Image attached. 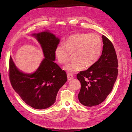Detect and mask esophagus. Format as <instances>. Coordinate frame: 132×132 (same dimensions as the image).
Returning a JSON list of instances; mask_svg holds the SVG:
<instances>
[{
  "instance_id": "34e87169",
  "label": "esophagus",
  "mask_w": 132,
  "mask_h": 132,
  "mask_svg": "<svg viewBox=\"0 0 132 132\" xmlns=\"http://www.w3.org/2000/svg\"><path fill=\"white\" fill-rule=\"evenodd\" d=\"M67 78H68V80H70L73 79L74 78V77L72 74L68 73L67 74Z\"/></svg>"
}]
</instances>
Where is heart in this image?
<instances>
[{
  "label": "heart",
  "mask_w": 132,
  "mask_h": 132,
  "mask_svg": "<svg viewBox=\"0 0 132 132\" xmlns=\"http://www.w3.org/2000/svg\"><path fill=\"white\" fill-rule=\"evenodd\" d=\"M102 41L98 35L90 34H77L70 36L64 42L57 46L55 55L58 62L65 64L74 53V61L64 67L70 73L84 69L96 63L101 57Z\"/></svg>",
  "instance_id": "heart-1"
}]
</instances>
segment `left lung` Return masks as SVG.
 <instances>
[{
    "label": "left lung",
    "mask_w": 132,
    "mask_h": 132,
    "mask_svg": "<svg viewBox=\"0 0 132 132\" xmlns=\"http://www.w3.org/2000/svg\"><path fill=\"white\" fill-rule=\"evenodd\" d=\"M103 50L96 63L77 75L81 83L79 100L87 107L97 106L105 100L113 89L118 75V59L112 43L102 36Z\"/></svg>",
    "instance_id": "1"
}]
</instances>
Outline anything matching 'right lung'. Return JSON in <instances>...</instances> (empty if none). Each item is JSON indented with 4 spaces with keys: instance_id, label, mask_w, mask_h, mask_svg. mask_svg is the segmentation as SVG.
I'll return each mask as SVG.
<instances>
[{
    "instance_id": "add662e5",
    "label": "right lung",
    "mask_w": 132,
    "mask_h": 132,
    "mask_svg": "<svg viewBox=\"0 0 132 132\" xmlns=\"http://www.w3.org/2000/svg\"><path fill=\"white\" fill-rule=\"evenodd\" d=\"M32 35L40 43L45 58L35 72L25 74L16 67L10 57L9 77L13 88L26 104L43 110L55 103L58 91L67 81V77L54 62L59 38L47 31Z\"/></svg>"
}]
</instances>
